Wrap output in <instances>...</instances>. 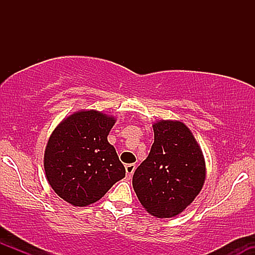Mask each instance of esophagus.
I'll use <instances>...</instances> for the list:
<instances>
[{
	"instance_id": "obj_1",
	"label": "esophagus",
	"mask_w": 255,
	"mask_h": 255,
	"mask_svg": "<svg viewBox=\"0 0 255 255\" xmlns=\"http://www.w3.org/2000/svg\"><path fill=\"white\" fill-rule=\"evenodd\" d=\"M134 170H135V164L126 165V174H127V178H130L131 176H133Z\"/></svg>"
}]
</instances>
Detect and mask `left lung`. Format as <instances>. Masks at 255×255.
I'll use <instances>...</instances> for the list:
<instances>
[{"label":"left lung","instance_id":"8db88e82","mask_svg":"<svg viewBox=\"0 0 255 255\" xmlns=\"http://www.w3.org/2000/svg\"><path fill=\"white\" fill-rule=\"evenodd\" d=\"M154 142L133 175V188L148 213L158 218L178 215L203 188V152L189 128L178 121L153 125Z\"/></svg>","mask_w":255,"mask_h":255}]
</instances>
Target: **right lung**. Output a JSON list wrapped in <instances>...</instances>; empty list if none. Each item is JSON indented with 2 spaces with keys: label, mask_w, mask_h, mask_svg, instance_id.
Wrapping results in <instances>:
<instances>
[{
  "label": "right lung",
  "mask_w": 255,
  "mask_h": 255,
  "mask_svg": "<svg viewBox=\"0 0 255 255\" xmlns=\"http://www.w3.org/2000/svg\"><path fill=\"white\" fill-rule=\"evenodd\" d=\"M113 116L78 111L52 131L44 154L45 175L55 193L74 206L96 203L126 176L108 134Z\"/></svg>",
  "instance_id": "obj_1"
}]
</instances>
